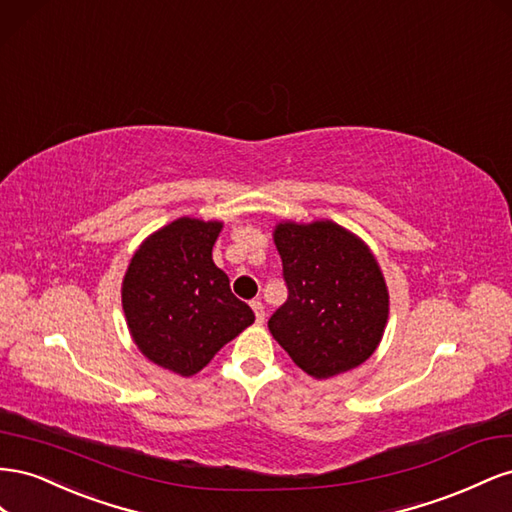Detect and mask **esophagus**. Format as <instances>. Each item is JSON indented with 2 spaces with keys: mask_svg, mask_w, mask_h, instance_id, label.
I'll return each mask as SVG.
<instances>
[{
  "mask_svg": "<svg viewBox=\"0 0 512 512\" xmlns=\"http://www.w3.org/2000/svg\"><path fill=\"white\" fill-rule=\"evenodd\" d=\"M251 306H253V311H255V319H257V324H264V319H266V309H264V302H261V300H253V302H251Z\"/></svg>",
  "mask_w": 512,
  "mask_h": 512,
  "instance_id": "34e87169",
  "label": "esophagus"
}]
</instances>
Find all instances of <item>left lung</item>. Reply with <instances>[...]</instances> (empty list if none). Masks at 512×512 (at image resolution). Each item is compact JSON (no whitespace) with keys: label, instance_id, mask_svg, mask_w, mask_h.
<instances>
[{"label":"left lung","instance_id":"8db88e82","mask_svg":"<svg viewBox=\"0 0 512 512\" xmlns=\"http://www.w3.org/2000/svg\"><path fill=\"white\" fill-rule=\"evenodd\" d=\"M287 300L272 313V337L302 371L328 379L367 360L382 341L388 291L371 251L330 221L281 223Z\"/></svg>","mask_w":512,"mask_h":512}]
</instances>
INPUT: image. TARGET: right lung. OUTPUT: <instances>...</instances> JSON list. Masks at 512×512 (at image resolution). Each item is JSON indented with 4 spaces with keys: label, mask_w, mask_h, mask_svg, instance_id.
Masks as SVG:
<instances>
[{
    "label": "right lung",
    "mask_w": 512,
    "mask_h": 512,
    "mask_svg": "<svg viewBox=\"0 0 512 512\" xmlns=\"http://www.w3.org/2000/svg\"><path fill=\"white\" fill-rule=\"evenodd\" d=\"M221 223L178 218L141 244L122 285L130 334L154 364L195 375L225 343L251 326V306L231 294L214 266Z\"/></svg>",
    "instance_id": "add662e5"
}]
</instances>
